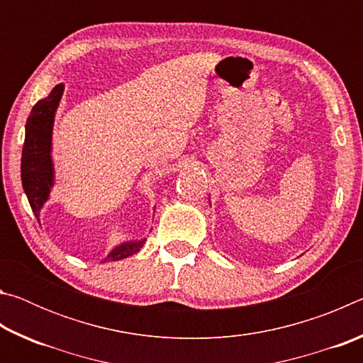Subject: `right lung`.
I'll return each mask as SVG.
<instances>
[{
	"instance_id": "add662e5",
	"label": "right lung",
	"mask_w": 363,
	"mask_h": 363,
	"mask_svg": "<svg viewBox=\"0 0 363 363\" xmlns=\"http://www.w3.org/2000/svg\"><path fill=\"white\" fill-rule=\"evenodd\" d=\"M64 94V84H57L48 97L33 106L26 125V143L22 149L21 177L32 211L40 220V211L54 186V167L51 158L54 115ZM145 238L123 242L110 251L106 261H120L144 247Z\"/></svg>"
}]
</instances>
